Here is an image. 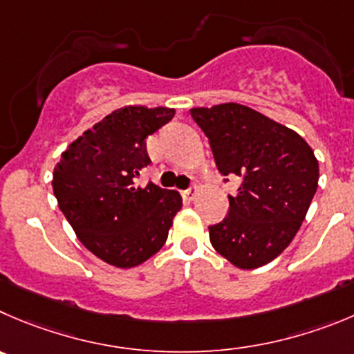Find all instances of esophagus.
Segmentation results:
<instances>
[{"label":"esophagus","mask_w":354,"mask_h":354,"mask_svg":"<svg viewBox=\"0 0 354 354\" xmlns=\"http://www.w3.org/2000/svg\"><path fill=\"white\" fill-rule=\"evenodd\" d=\"M196 193H198V187H196V186H189V187H187V189H184L180 194H183L184 200L193 201L194 196H196Z\"/></svg>","instance_id":"34e87169"}]
</instances>
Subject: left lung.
<instances>
[{
    "instance_id": "1",
    "label": "left lung",
    "mask_w": 354,
    "mask_h": 354,
    "mask_svg": "<svg viewBox=\"0 0 354 354\" xmlns=\"http://www.w3.org/2000/svg\"><path fill=\"white\" fill-rule=\"evenodd\" d=\"M222 183L240 179L227 194V215L208 225L212 247L231 264L255 269L290 245L318 187V161L294 130L241 104L194 107Z\"/></svg>"
}]
</instances>
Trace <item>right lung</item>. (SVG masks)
<instances>
[{
  "label": "right lung",
  "mask_w": 354,
  "mask_h": 354,
  "mask_svg": "<svg viewBox=\"0 0 354 354\" xmlns=\"http://www.w3.org/2000/svg\"><path fill=\"white\" fill-rule=\"evenodd\" d=\"M168 107L129 106L107 114L64 151L53 170V194L80 241L104 262L133 268L165 245L177 191L137 186L151 165L146 137L174 118Z\"/></svg>",
  "instance_id": "right-lung-1"
}]
</instances>
